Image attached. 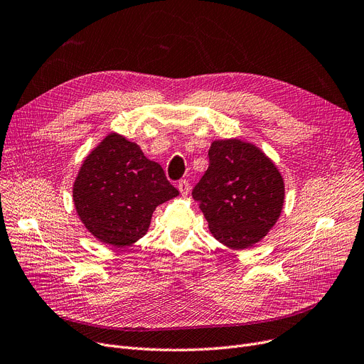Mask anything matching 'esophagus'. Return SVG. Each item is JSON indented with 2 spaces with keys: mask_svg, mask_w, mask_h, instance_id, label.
<instances>
[{
  "mask_svg": "<svg viewBox=\"0 0 364 364\" xmlns=\"http://www.w3.org/2000/svg\"><path fill=\"white\" fill-rule=\"evenodd\" d=\"M178 190H180V193L183 195V196H187L188 195V190H190V184H188V181L187 180H180L178 181Z\"/></svg>",
  "mask_w": 364,
  "mask_h": 364,
  "instance_id": "1",
  "label": "esophagus"
}]
</instances>
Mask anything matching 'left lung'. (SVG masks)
<instances>
[{"label": "left lung", "instance_id": "8db88e82", "mask_svg": "<svg viewBox=\"0 0 364 364\" xmlns=\"http://www.w3.org/2000/svg\"><path fill=\"white\" fill-rule=\"evenodd\" d=\"M209 166L193 188L214 237L243 250L259 242L277 221L284 199L280 172L264 153L242 140H217Z\"/></svg>", "mask_w": 364, "mask_h": 364}]
</instances>
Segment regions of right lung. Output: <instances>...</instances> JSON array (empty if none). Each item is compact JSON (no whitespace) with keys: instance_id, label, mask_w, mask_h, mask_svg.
Segmentation results:
<instances>
[{"instance_id":"1","label":"right lung","mask_w":364,"mask_h":364,"mask_svg":"<svg viewBox=\"0 0 364 364\" xmlns=\"http://www.w3.org/2000/svg\"><path fill=\"white\" fill-rule=\"evenodd\" d=\"M177 195L162 166L118 134L90 153L73 184L76 213L87 230L117 247L143 237L156 206Z\"/></svg>"}]
</instances>
